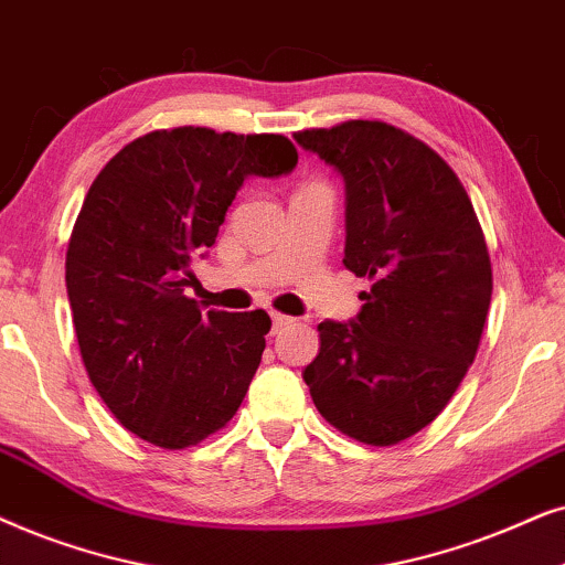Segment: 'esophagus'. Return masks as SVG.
Returning <instances> with one entry per match:
<instances>
[{
	"label": "esophagus",
	"instance_id": "esophagus-1",
	"mask_svg": "<svg viewBox=\"0 0 565 565\" xmlns=\"http://www.w3.org/2000/svg\"><path fill=\"white\" fill-rule=\"evenodd\" d=\"M270 322H274V333H278V330L289 328L291 322H295V318H289V315H281V312H270Z\"/></svg>",
	"mask_w": 565,
	"mask_h": 565
}]
</instances>
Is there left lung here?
I'll list each match as a JSON object with an SVG mask.
<instances>
[{
    "instance_id": "1",
    "label": "left lung",
    "mask_w": 565,
    "mask_h": 565,
    "mask_svg": "<svg viewBox=\"0 0 565 565\" xmlns=\"http://www.w3.org/2000/svg\"><path fill=\"white\" fill-rule=\"evenodd\" d=\"M343 178V266L370 276L353 320L318 326L302 377L315 408L374 447L408 439L445 411L476 359L491 305V258L452 168L380 120L295 134Z\"/></svg>"
}]
</instances>
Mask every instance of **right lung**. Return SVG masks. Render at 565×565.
Returning a JSON list of instances; mask_svg holds the SVG:
<instances>
[{
  "label": "right lung",
  "instance_id": "right-lung-1",
  "mask_svg": "<svg viewBox=\"0 0 565 565\" xmlns=\"http://www.w3.org/2000/svg\"><path fill=\"white\" fill-rule=\"evenodd\" d=\"M297 168L276 134L152 131L89 185L66 250V295L97 395L149 445H199L235 416L258 370L270 318L201 312L185 289L245 178Z\"/></svg>",
  "mask_w": 565,
  "mask_h": 565
}]
</instances>
